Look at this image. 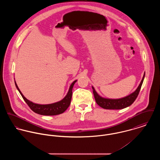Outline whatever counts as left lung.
<instances>
[{
  "instance_id": "8db88e82",
  "label": "left lung",
  "mask_w": 160,
  "mask_h": 160,
  "mask_svg": "<svg viewBox=\"0 0 160 160\" xmlns=\"http://www.w3.org/2000/svg\"><path fill=\"white\" fill-rule=\"evenodd\" d=\"M144 78H145V73L137 89L132 93L129 94V95L121 98L113 99V98H107L102 97V96L98 95V93L95 90L94 88L92 86V88L93 90V93L96 103L100 107L104 109H107V110H121L131 105L134 103V102L136 100L138 95Z\"/></svg>"
}]
</instances>
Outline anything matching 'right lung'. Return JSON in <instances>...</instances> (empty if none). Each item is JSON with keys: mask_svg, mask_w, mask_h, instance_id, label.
<instances>
[{"mask_svg": "<svg viewBox=\"0 0 160 160\" xmlns=\"http://www.w3.org/2000/svg\"><path fill=\"white\" fill-rule=\"evenodd\" d=\"M77 81V80H75L72 82L71 84L68 92L67 94V95L60 101L51 103V104H46V105H41L38 103H34L29 100H28L24 95L22 92L19 89L15 81V84L16 86L17 89L22 96L24 100L26 102V103L28 104V105L29 107V108L35 113L41 115H45V116H54L57 114H62L64 112L66 111V110L68 108L71 103V97H72V88L74 86V84Z\"/></svg>", "mask_w": 160, "mask_h": 160, "instance_id": "obj_1", "label": "right lung"}]
</instances>
